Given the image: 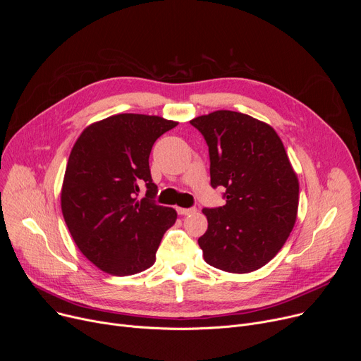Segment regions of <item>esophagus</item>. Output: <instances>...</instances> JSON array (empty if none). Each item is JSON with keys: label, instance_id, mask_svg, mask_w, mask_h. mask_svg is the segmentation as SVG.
I'll use <instances>...</instances> for the list:
<instances>
[{"label": "esophagus", "instance_id": "34e87169", "mask_svg": "<svg viewBox=\"0 0 361 361\" xmlns=\"http://www.w3.org/2000/svg\"><path fill=\"white\" fill-rule=\"evenodd\" d=\"M177 212L180 215H192L196 212V207H177Z\"/></svg>", "mask_w": 361, "mask_h": 361}]
</instances>
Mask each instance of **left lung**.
Returning a JSON list of instances; mask_svg holds the SVG:
<instances>
[{"mask_svg":"<svg viewBox=\"0 0 361 361\" xmlns=\"http://www.w3.org/2000/svg\"><path fill=\"white\" fill-rule=\"evenodd\" d=\"M209 146L211 184L225 204L203 209L199 238L211 267L249 274L271 262L290 237L298 211V178L278 133L268 123L228 109L190 121Z\"/></svg>","mask_w":361,"mask_h":361,"instance_id":"8db88e82","label":"left lung"}]
</instances>
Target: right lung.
I'll return each instance as SVG.
<instances>
[{
	"label": "right lung",
	"instance_id": "obj_1",
	"mask_svg": "<svg viewBox=\"0 0 361 361\" xmlns=\"http://www.w3.org/2000/svg\"><path fill=\"white\" fill-rule=\"evenodd\" d=\"M178 123L145 114H117L87 126L75 140L61 187V211L83 256L101 271L127 276L146 271L168 228L173 207L157 195L149 155L154 143ZM147 197L138 200L140 185Z\"/></svg>",
	"mask_w": 361,
	"mask_h": 361
}]
</instances>
